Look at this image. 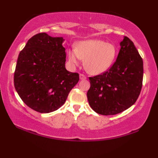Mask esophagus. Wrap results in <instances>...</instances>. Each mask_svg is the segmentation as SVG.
<instances>
[{"label": "esophagus", "mask_w": 158, "mask_h": 158, "mask_svg": "<svg viewBox=\"0 0 158 158\" xmlns=\"http://www.w3.org/2000/svg\"><path fill=\"white\" fill-rule=\"evenodd\" d=\"M79 79H81V80H83V79H86V77H85L84 74L80 73L79 74Z\"/></svg>", "instance_id": "1"}]
</instances>
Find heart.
I'll use <instances>...</instances> for the list:
<instances>
[{
    "label": "heart",
    "instance_id": "heart-1",
    "mask_svg": "<svg viewBox=\"0 0 158 158\" xmlns=\"http://www.w3.org/2000/svg\"><path fill=\"white\" fill-rule=\"evenodd\" d=\"M68 59L73 65L84 60V68L92 75L102 74L113 64L117 56V48L111 43L102 40L90 39L81 41L76 45V49L68 50Z\"/></svg>",
    "mask_w": 158,
    "mask_h": 158
}]
</instances>
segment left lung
Wrapping results in <instances>:
<instances>
[{"instance_id":"left-lung-1","label":"left lung","mask_w":158,"mask_h":158,"mask_svg":"<svg viewBox=\"0 0 158 158\" xmlns=\"http://www.w3.org/2000/svg\"><path fill=\"white\" fill-rule=\"evenodd\" d=\"M143 62L137 48L126 36L120 42L117 60L108 71L89 77L87 93L90 108L102 115H114L135 104L143 85Z\"/></svg>"}]
</instances>
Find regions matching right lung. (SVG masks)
<instances>
[{
  "label": "right lung",
  "mask_w": 158,
  "mask_h": 158,
  "mask_svg": "<svg viewBox=\"0 0 158 158\" xmlns=\"http://www.w3.org/2000/svg\"><path fill=\"white\" fill-rule=\"evenodd\" d=\"M64 41L62 37H51L45 32L36 34L18 58L15 88L23 102L39 113L59 109L79 81V73L65 68Z\"/></svg>",
  "instance_id": "right-lung-1"
}]
</instances>
